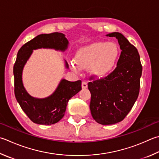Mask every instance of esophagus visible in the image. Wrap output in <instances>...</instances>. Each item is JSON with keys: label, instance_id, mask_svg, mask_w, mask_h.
<instances>
[{"label": "esophagus", "instance_id": "34e87169", "mask_svg": "<svg viewBox=\"0 0 159 159\" xmlns=\"http://www.w3.org/2000/svg\"><path fill=\"white\" fill-rule=\"evenodd\" d=\"M82 89H86L88 87V84H87V82H85V81H84V82H82Z\"/></svg>", "mask_w": 159, "mask_h": 159}]
</instances>
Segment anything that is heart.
I'll return each instance as SVG.
<instances>
[{
	"label": "heart",
	"mask_w": 159,
	"mask_h": 159,
	"mask_svg": "<svg viewBox=\"0 0 159 159\" xmlns=\"http://www.w3.org/2000/svg\"><path fill=\"white\" fill-rule=\"evenodd\" d=\"M119 56V49L114 43L98 42L81 49L76 55V63L71 67L75 71L91 66V72L98 77L109 75L114 68ZM79 67H78V66Z\"/></svg>",
	"instance_id": "b5f03b06"
}]
</instances>
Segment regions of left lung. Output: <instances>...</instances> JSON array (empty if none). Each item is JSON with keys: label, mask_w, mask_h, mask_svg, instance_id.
Here are the masks:
<instances>
[{"label": "left lung", "mask_w": 159, "mask_h": 159, "mask_svg": "<svg viewBox=\"0 0 159 159\" xmlns=\"http://www.w3.org/2000/svg\"><path fill=\"white\" fill-rule=\"evenodd\" d=\"M107 36L116 37L122 50L117 66L107 76L88 84L91 115L98 123L104 125L122 121L132 109L139 94L143 70L136 48L121 33Z\"/></svg>", "instance_id": "left-lung-1"}]
</instances>
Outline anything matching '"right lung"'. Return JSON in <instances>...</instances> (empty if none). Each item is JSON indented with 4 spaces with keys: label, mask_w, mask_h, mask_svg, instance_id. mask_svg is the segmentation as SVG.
Segmentation results:
<instances>
[{
    "label": "right lung",
    "mask_w": 159,
    "mask_h": 159,
    "mask_svg": "<svg viewBox=\"0 0 159 159\" xmlns=\"http://www.w3.org/2000/svg\"><path fill=\"white\" fill-rule=\"evenodd\" d=\"M68 44L67 39L62 33L42 34L24 44L18 52L14 65L15 97L23 111L34 123L49 125L60 120L64 116L68 100L82 90V81L69 82L62 80L50 96L43 99L34 98L23 87L22 71L24 65L33 50L48 48L64 51ZM66 65L68 68L67 63Z\"/></svg>",
    "instance_id": "obj_1"
}]
</instances>
